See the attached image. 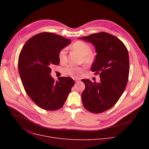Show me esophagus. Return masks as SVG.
Wrapping results in <instances>:
<instances>
[{
    "mask_svg": "<svg viewBox=\"0 0 149 149\" xmlns=\"http://www.w3.org/2000/svg\"><path fill=\"white\" fill-rule=\"evenodd\" d=\"M74 80L75 81L76 83H77L78 82H79V79H74Z\"/></svg>",
    "mask_w": 149,
    "mask_h": 149,
    "instance_id": "esophagus-1",
    "label": "esophagus"
}]
</instances>
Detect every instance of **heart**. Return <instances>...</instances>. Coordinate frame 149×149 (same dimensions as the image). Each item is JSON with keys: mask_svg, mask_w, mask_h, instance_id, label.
I'll use <instances>...</instances> for the list:
<instances>
[{"mask_svg": "<svg viewBox=\"0 0 149 149\" xmlns=\"http://www.w3.org/2000/svg\"><path fill=\"white\" fill-rule=\"evenodd\" d=\"M72 49L78 51L82 56V61L87 64H90L93 61V56L91 54L92 49L91 47L86 42L77 41L72 45ZM59 60L61 63H65L67 60V51L65 48L62 49L59 53ZM84 69L82 67L74 65H68L63 68V72L66 75L71 76L74 78L81 77L84 72Z\"/></svg>", "mask_w": 149, "mask_h": 149, "instance_id": "heart-1", "label": "heart"}]
</instances>
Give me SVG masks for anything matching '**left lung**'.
<instances>
[{
    "label": "left lung",
    "instance_id": "8db88e82",
    "mask_svg": "<svg viewBox=\"0 0 149 149\" xmlns=\"http://www.w3.org/2000/svg\"><path fill=\"white\" fill-rule=\"evenodd\" d=\"M79 38L95 47L97 55L91 71L100 77V82L82 79L86 86L82 102L88 111L102 113L116 104L125 88L129 75L128 51L122 41L107 32Z\"/></svg>",
    "mask_w": 149,
    "mask_h": 149
}]
</instances>
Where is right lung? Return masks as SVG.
<instances>
[{
    "label": "right lung",
    "mask_w": 149,
    "mask_h": 149,
    "mask_svg": "<svg viewBox=\"0 0 149 149\" xmlns=\"http://www.w3.org/2000/svg\"><path fill=\"white\" fill-rule=\"evenodd\" d=\"M71 43L70 39L49 32L30 38L19 56L18 69L25 90L42 109L55 111L62 107L74 85L71 78L51 77V67L59 63V53Z\"/></svg>",
    "instance_id": "1"
}]
</instances>
